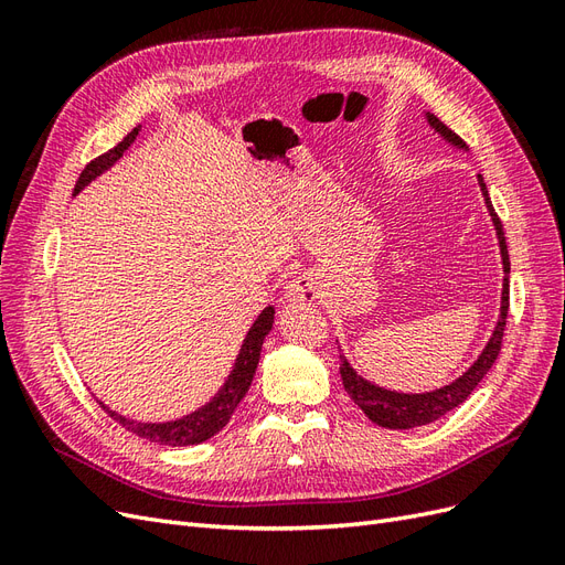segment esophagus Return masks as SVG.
I'll list each match as a JSON object with an SVG mask.
<instances>
[{"label": "esophagus", "instance_id": "34e87169", "mask_svg": "<svg viewBox=\"0 0 565 565\" xmlns=\"http://www.w3.org/2000/svg\"><path fill=\"white\" fill-rule=\"evenodd\" d=\"M318 299V280L311 273H299L287 282V301L295 303H313Z\"/></svg>", "mask_w": 565, "mask_h": 565}]
</instances>
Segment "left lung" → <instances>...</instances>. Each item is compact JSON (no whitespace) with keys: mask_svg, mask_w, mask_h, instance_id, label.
<instances>
[{"mask_svg":"<svg viewBox=\"0 0 565 565\" xmlns=\"http://www.w3.org/2000/svg\"><path fill=\"white\" fill-rule=\"evenodd\" d=\"M429 117V125L455 146H465V141L448 127L443 125L436 115H426ZM478 183H481V191L486 195V204L490 210V216L494 221V228H498V237H500V247H502V262H504V273L509 276V252H507V241H504V231H502V221L498 216V212L492 210V202L488 198V188L483 177H478ZM504 276V289H502V316L498 328H494L488 347L483 349L481 358L461 374V377L448 386H443L434 393H396V391H386L374 386L365 380L358 377V374L351 370V365L347 363L344 355H339V372H341V382H344V388L351 396V401L363 409V413L374 422L384 426V429H415V426H424L429 422H436L438 417L448 415L450 409H455L457 405L465 403L469 398V393L481 384V380L488 374V370L498 361V355L502 351V339H504V330H507V311H509V278Z\"/></svg>","mask_w":565,"mask_h":565,"instance_id":"obj_1","label":"left lung"}]
</instances>
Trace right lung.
<instances>
[{"mask_svg": "<svg viewBox=\"0 0 565 565\" xmlns=\"http://www.w3.org/2000/svg\"><path fill=\"white\" fill-rule=\"evenodd\" d=\"M136 134H139V129H134L131 134H127L125 141H119L115 148L104 152V156L94 158L87 167H84L77 183H75V193H79L84 185H87L92 179H96L100 172H104V169H108L115 160L122 158V152L136 139ZM273 313H276V311L266 309L259 318H256V322L252 324V330L247 332V339H245V344L241 349V355H237L228 382L224 384V388L218 391V396L212 403L200 407L198 413L188 415L183 419H177V422H167V424H141V422H131V419L115 415L113 409H108L104 403H100V407H104L115 422L122 424L127 431L141 436L150 443H160V446H195V443L212 438L214 434H218L228 424L231 415L235 413L237 403H241L245 398V393L249 391L256 365H259L264 339L273 328Z\"/></svg>", "mask_w": 565, "mask_h": 565, "instance_id": "obj_1", "label": "right lung"}]
</instances>
